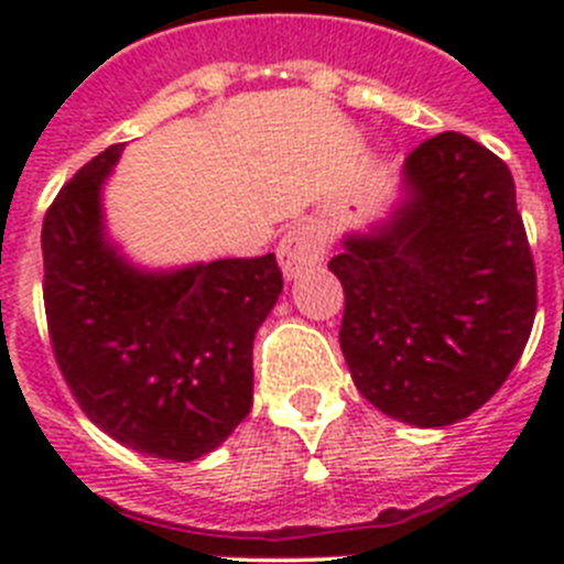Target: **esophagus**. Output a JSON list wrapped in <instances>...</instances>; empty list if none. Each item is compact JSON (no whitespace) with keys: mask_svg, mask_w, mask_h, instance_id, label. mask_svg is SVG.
Segmentation results:
<instances>
[{"mask_svg":"<svg viewBox=\"0 0 564 564\" xmlns=\"http://www.w3.org/2000/svg\"><path fill=\"white\" fill-rule=\"evenodd\" d=\"M322 257H325V239L311 226H293L276 246L279 268L288 279H296L302 271L322 262Z\"/></svg>","mask_w":564,"mask_h":564,"instance_id":"34e87169","label":"esophagus"}]
</instances>
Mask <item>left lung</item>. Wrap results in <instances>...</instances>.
<instances>
[{
    "label": "left lung",
    "instance_id": "obj_1",
    "mask_svg": "<svg viewBox=\"0 0 564 564\" xmlns=\"http://www.w3.org/2000/svg\"><path fill=\"white\" fill-rule=\"evenodd\" d=\"M390 220L347 234L330 271L358 392L395 421L449 426L480 410L520 361L536 271L514 177L497 154L441 132L403 161Z\"/></svg>",
    "mask_w": 564,
    "mask_h": 564
}]
</instances>
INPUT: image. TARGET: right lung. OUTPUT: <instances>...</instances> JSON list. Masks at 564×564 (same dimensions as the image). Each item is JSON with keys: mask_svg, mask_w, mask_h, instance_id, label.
Listing matches in <instances>:
<instances>
[{"mask_svg": "<svg viewBox=\"0 0 564 564\" xmlns=\"http://www.w3.org/2000/svg\"><path fill=\"white\" fill-rule=\"evenodd\" d=\"M104 149L44 214V311L58 370L84 415L163 460L208 455L253 403V336L282 293L276 257L172 271L132 265L107 237Z\"/></svg>", "mask_w": 564, "mask_h": 564, "instance_id": "obj_1", "label": "right lung"}]
</instances>
